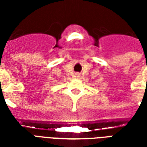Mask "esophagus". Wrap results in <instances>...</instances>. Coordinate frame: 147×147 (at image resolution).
<instances>
[{
	"instance_id": "1",
	"label": "esophagus",
	"mask_w": 147,
	"mask_h": 147,
	"mask_svg": "<svg viewBox=\"0 0 147 147\" xmlns=\"http://www.w3.org/2000/svg\"><path fill=\"white\" fill-rule=\"evenodd\" d=\"M76 77H79V75H76Z\"/></svg>"
}]
</instances>
